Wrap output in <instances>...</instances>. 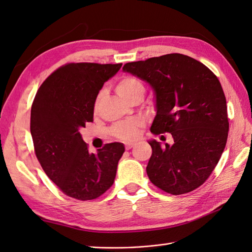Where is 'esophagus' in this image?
I'll use <instances>...</instances> for the list:
<instances>
[{"label":"esophagus","mask_w":252,"mask_h":252,"mask_svg":"<svg viewBox=\"0 0 252 252\" xmlns=\"http://www.w3.org/2000/svg\"><path fill=\"white\" fill-rule=\"evenodd\" d=\"M134 146H135V143H126V150L131 149L134 147Z\"/></svg>","instance_id":"34e87169"}]
</instances>
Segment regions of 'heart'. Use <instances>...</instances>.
Wrapping results in <instances>:
<instances>
[{
  "instance_id": "1",
  "label": "heart",
  "mask_w": 252,
  "mask_h": 252,
  "mask_svg": "<svg viewBox=\"0 0 252 252\" xmlns=\"http://www.w3.org/2000/svg\"><path fill=\"white\" fill-rule=\"evenodd\" d=\"M116 89H117V92H118V94L126 99H128L133 95H135L138 92L145 91L143 84L135 77L122 78L118 83V85H117ZM99 97H101V95H98L96 99V104L99 101ZM140 125H142V122L139 120L122 121L114 126L112 133L115 137L119 139H124V140L132 139L136 135V132L138 130V127L140 126Z\"/></svg>"
}]
</instances>
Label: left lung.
<instances>
[{"mask_svg": "<svg viewBox=\"0 0 252 252\" xmlns=\"http://www.w3.org/2000/svg\"><path fill=\"white\" fill-rule=\"evenodd\" d=\"M153 88L157 115L150 131L171 133L173 145L149 140L151 183L174 195L202 186L225 148L229 121L220 81L193 58L169 54L122 67Z\"/></svg>", "mask_w": 252, "mask_h": 252, "instance_id": "obj_1", "label": "left lung"}]
</instances>
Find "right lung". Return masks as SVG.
<instances>
[{
    "instance_id": "add662e5",
    "label": "right lung",
    "mask_w": 252,
    "mask_h": 252,
    "mask_svg": "<svg viewBox=\"0 0 252 252\" xmlns=\"http://www.w3.org/2000/svg\"><path fill=\"white\" fill-rule=\"evenodd\" d=\"M121 66L68 63L48 76L34 97L30 128L35 155L47 176L67 196L93 200L114 184L124 144H106L90 154L79 130L93 121L99 90Z\"/></svg>"
}]
</instances>
